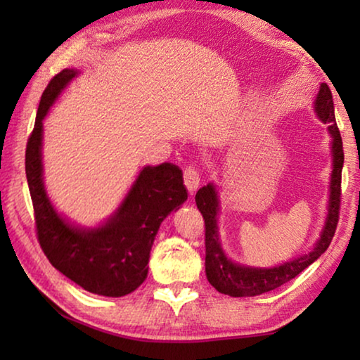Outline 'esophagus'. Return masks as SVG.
I'll return each instance as SVG.
<instances>
[{
  "instance_id": "34e87169",
  "label": "esophagus",
  "mask_w": 360,
  "mask_h": 360,
  "mask_svg": "<svg viewBox=\"0 0 360 360\" xmlns=\"http://www.w3.org/2000/svg\"><path fill=\"white\" fill-rule=\"evenodd\" d=\"M184 184L187 187V191L191 195H193L195 192H197V188L200 187V174L195 168L188 167L186 168L184 172Z\"/></svg>"
}]
</instances>
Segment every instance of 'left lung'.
Returning a JSON list of instances; mask_svg holds the SVG:
<instances>
[{"mask_svg":"<svg viewBox=\"0 0 360 360\" xmlns=\"http://www.w3.org/2000/svg\"><path fill=\"white\" fill-rule=\"evenodd\" d=\"M314 112L318 117L327 124V131L330 135V152H332V173H330V186H328V205L324 227L316 241L314 248L308 254H302L292 260L284 262L281 265L260 268L241 265L230 260L225 255L221 238H219V225L217 216L221 211V202H219V193L216 186L210 184L203 186L195 195L197 208L202 212L205 219V271L210 284L221 294L230 297H254L264 292L273 290L279 285L290 281L292 278L309 266L314 260L326 252L330 245L338 224V211H340V197H341V169H343L345 154L341 135L335 122V109L332 92L326 82L321 84L318 96L314 100Z\"/></svg>","mask_w":360,"mask_h":360,"instance_id":"left-lung-1","label":"left lung"}]
</instances>
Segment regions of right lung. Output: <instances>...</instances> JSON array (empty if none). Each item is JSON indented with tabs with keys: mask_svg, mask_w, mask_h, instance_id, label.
<instances>
[{
	"mask_svg": "<svg viewBox=\"0 0 360 360\" xmlns=\"http://www.w3.org/2000/svg\"><path fill=\"white\" fill-rule=\"evenodd\" d=\"M77 70H63L49 82L25 152V172L34 208L36 231L51 264L87 292L124 297L148 278L150 249L160 224L187 200L182 172L173 163L144 167L119 208L96 227L63 217L44 187L42 122Z\"/></svg>",
	"mask_w": 360,
	"mask_h": 360,
	"instance_id": "1",
	"label": "right lung"
}]
</instances>
